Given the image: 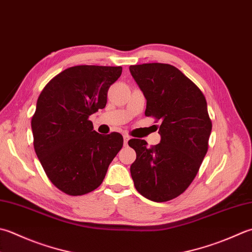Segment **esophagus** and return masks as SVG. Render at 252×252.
<instances>
[{
	"mask_svg": "<svg viewBox=\"0 0 252 252\" xmlns=\"http://www.w3.org/2000/svg\"><path fill=\"white\" fill-rule=\"evenodd\" d=\"M129 140H130V136L129 135H126V134L123 135V141H125V144H126V143L129 142Z\"/></svg>",
	"mask_w": 252,
	"mask_h": 252,
	"instance_id": "1",
	"label": "esophagus"
}]
</instances>
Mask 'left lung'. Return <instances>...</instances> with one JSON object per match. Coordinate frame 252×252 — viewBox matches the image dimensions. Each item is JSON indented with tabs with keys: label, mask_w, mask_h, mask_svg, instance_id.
Wrapping results in <instances>:
<instances>
[{
	"label": "left lung",
	"mask_w": 252,
	"mask_h": 252,
	"mask_svg": "<svg viewBox=\"0 0 252 252\" xmlns=\"http://www.w3.org/2000/svg\"><path fill=\"white\" fill-rule=\"evenodd\" d=\"M130 72L146 99L145 116L161 121L157 145L129 141L136 153L130 167L132 179L146 199L169 201L190 186L208 152L212 131L208 105L199 87L170 64L131 65Z\"/></svg>",
	"instance_id": "1"
}]
</instances>
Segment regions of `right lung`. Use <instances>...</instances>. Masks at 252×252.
<instances>
[{
  "mask_svg": "<svg viewBox=\"0 0 252 252\" xmlns=\"http://www.w3.org/2000/svg\"><path fill=\"white\" fill-rule=\"evenodd\" d=\"M121 66L77 65L49 82L32 119L34 152L48 178L70 195H83L101 185L123 145L120 133L101 135L91 115L103 109L107 93Z\"/></svg>",
  "mask_w": 252,
  "mask_h": 252,
  "instance_id": "add662e5",
  "label": "right lung"
}]
</instances>
